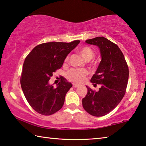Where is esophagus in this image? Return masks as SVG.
I'll use <instances>...</instances> for the list:
<instances>
[{"instance_id": "1", "label": "esophagus", "mask_w": 146, "mask_h": 146, "mask_svg": "<svg viewBox=\"0 0 146 146\" xmlns=\"http://www.w3.org/2000/svg\"><path fill=\"white\" fill-rule=\"evenodd\" d=\"M79 85H78V84H76V83H73V87H79Z\"/></svg>"}]
</instances>
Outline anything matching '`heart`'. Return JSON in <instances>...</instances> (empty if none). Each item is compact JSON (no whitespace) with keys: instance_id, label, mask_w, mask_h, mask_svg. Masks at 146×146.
<instances>
[{"instance_id":"heart-1","label":"heart","mask_w":146,"mask_h":146,"mask_svg":"<svg viewBox=\"0 0 146 146\" xmlns=\"http://www.w3.org/2000/svg\"><path fill=\"white\" fill-rule=\"evenodd\" d=\"M78 52L85 61H90L94 57V51L89 46H83L78 50ZM66 57V60H67ZM88 75V72L84 69H72L69 71L67 74V78L72 82L81 83L85 80V78Z\"/></svg>"}]
</instances>
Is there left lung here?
Returning a JSON list of instances; mask_svg holds the SVG:
<instances>
[{"label": "left lung", "mask_w": 146, "mask_h": 146, "mask_svg": "<svg viewBox=\"0 0 146 146\" xmlns=\"http://www.w3.org/2000/svg\"><path fill=\"white\" fill-rule=\"evenodd\" d=\"M89 44L99 48L101 61L90 80L94 86L101 87L96 92L87 88L82 100L83 107L94 116H103L115 108L122 100L129 78V68L122 52L116 44L104 37L88 39Z\"/></svg>", "instance_id": "1"}]
</instances>
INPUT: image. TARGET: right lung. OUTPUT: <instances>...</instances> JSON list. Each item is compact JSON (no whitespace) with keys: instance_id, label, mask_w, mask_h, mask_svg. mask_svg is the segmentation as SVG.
<instances>
[{"instance_id":"add662e5","label":"right lung","mask_w":146,"mask_h":146,"mask_svg":"<svg viewBox=\"0 0 146 146\" xmlns=\"http://www.w3.org/2000/svg\"><path fill=\"white\" fill-rule=\"evenodd\" d=\"M80 42L40 44L26 57L21 79V88L26 100L38 113L51 115L63 107L66 94L72 85L63 77L57 87L54 88L49 84V80Z\"/></svg>"}]
</instances>
